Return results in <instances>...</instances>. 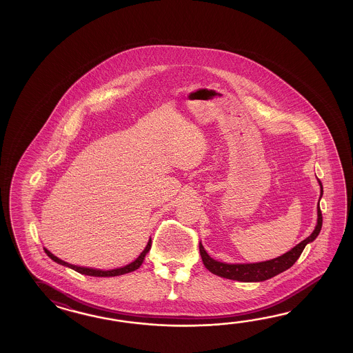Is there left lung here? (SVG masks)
<instances>
[{
  "label": "left lung",
  "mask_w": 353,
  "mask_h": 353,
  "mask_svg": "<svg viewBox=\"0 0 353 353\" xmlns=\"http://www.w3.org/2000/svg\"><path fill=\"white\" fill-rule=\"evenodd\" d=\"M316 180H318V184L321 187V196H319V201H321L323 195V185L321 180L318 178H316ZM319 201H318V205H316V225H315L314 231L305 240L299 242L296 246H294L292 250H289L285 254L275 257V259L268 260V261H261V263H221V261L212 259L203 248L202 242H199V252H201V257H202V261L204 266H205V269L210 270L212 274L221 276V278L237 280V281H242V283L265 281L268 279L276 276L283 271L290 269L295 261L299 259L303 250L305 248L307 243L313 242L322 230L323 218L321 207H319Z\"/></svg>",
  "instance_id": "left-lung-1"
}]
</instances>
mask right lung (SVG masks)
<instances>
[{
    "label": "right lung",
    "mask_w": 353,
    "mask_h": 353,
    "mask_svg": "<svg viewBox=\"0 0 353 353\" xmlns=\"http://www.w3.org/2000/svg\"><path fill=\"white\" fill-rule=\"evenodd\" d=\"M150 248L151 239H149L146 248H143V252L139 255L136 260H134L132 263H128V265H125V266L116 268V269H110V270H101V269H93V268H85V266H78V265H73V263H65L64 260H61L59 257H57L54 254H52L48 248H44V250H46V255L49 256L53 261L59 263V265H63V266H67L69 269L77 271V272H79L82 275L96 276V278H111V276H120V275L128 274V272H131V271L137 270L143 265V260H145V257L148 255V252L150 251Z\"/></svg>",
    "instance_id": "add662e5"
}]
</instances>
